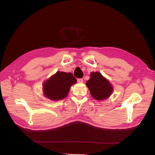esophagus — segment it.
Segmentation results:
<instances>
[{
	"label": "esophagus",
	"instance_id": "1",
	"mask_svg": "<svg viewBox=\"0 0 155 155\" xmlns=\"http://www.w3.org/2000/svg\"><path fill=\"white\" fill-rule=\"evenodd\" d=\"M77 82H78V83H83V78H78Z\"/></svg>",
	"mask_w": 155,
	"mask_h": 155
}]
</instances>
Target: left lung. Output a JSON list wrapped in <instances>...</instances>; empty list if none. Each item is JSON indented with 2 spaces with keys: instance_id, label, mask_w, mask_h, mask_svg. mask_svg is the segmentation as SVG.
<instances>
[{
  "instance_id": "left-lung-1",
  "label": "left lung",
  "mask_w": 155,
  "mask_h": 155,
  "mask_svg": "<svg viewBox=\"0 0 155 155\" xmlns=\"http://www.w3.org/2000/svg\"><path fill=\"white\" fill-rule=\"evenodd\" d=\"M86 84L91 96L98 101L107 99L113 91L109 81L98 72H91L90 79L87 81Z\"/></svg>"
}]
</instances>
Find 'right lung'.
<instances>
[{
  "label": "right lung",
  "instance_id": "obj_1",
  "mask_svg": "<svg viewBox=\"0 0 155 155\" xmlns=\"http://www.w3.org/2000/svg\"><path fill=\"white\" fill-rule=\"evenodd\" d=\"M76 83L77 79L71 72L57 71L44 83V94L52 101L63 99L67 96L71 87Z\"/></svg>",
  "mask_w": 155,
  "mask_h": 155
}]
</instances>
